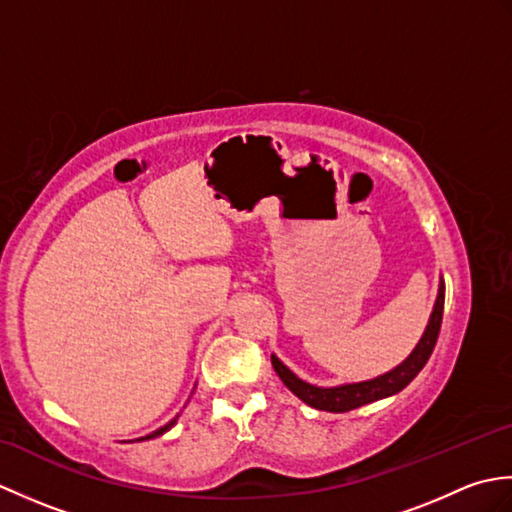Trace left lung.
I'll return each mask as SVG.
<instances>
[{"label":"left lung","mask_w":512,"mask_h":512,"mask_svg":"<svg viewBox=\"0 0 512 512\" xmlns=\"http://www.w3.org/2000/svg\"><path fill=\"white\" fill-rule=\"evenodd\" d=\"M442 310H444V281L440 279L436 306H433L427 328H424V334L420 336L418 345L413 347V352L398 367L391 369V372L376 376L372 380H363V383H347L339 387H317V385L306 383V380H301L295 372H290V369L281 363L275 354L270 356V361H273L275 372L281 380H284V385L297 398L306 402V405L321 411H332V413L350 411L356 407L369 405V402L374 400L398 394V391L405 389L411 380L418 376L420 369L427 365L433 347H436L440 325H442Z\"/></svg>","instance_id":"8db88e82"}]
</instances>
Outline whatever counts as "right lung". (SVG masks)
I'll use <instances>...</instances> for the list:
<instances>
[{
	"label": "right lung",
	"mask_w": 512,
	"mask_h": 512,
	"mask_svg": "<svg viewBox=\"0 0 512 512\" xmlns=\"http://www.w3.org/2000/svg\"><path fill=\"white\" fill-rule=\"evenodd\" d=\"M176 420H178V416H176V418H173L171 422H167V424H165V427H160V429H156L154 433H149V436H145V438H138V440H149V438H158V436H162V433H165V431H169V429L173 427V424H176Z\"/></svg>",
	"instance_id": "obj_1"
}]
</instances>
